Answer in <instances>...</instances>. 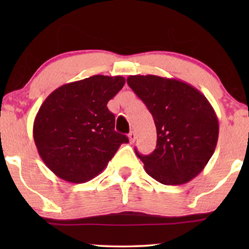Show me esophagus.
Returning a JSON list of instances; mask_svg holds the SVG:
<instances>
[{
	"instance_id": "1",
	"label": "esophagus",
	"mask_w": 249,
	"mask_h": 249,
	"mask_svg": "<svg viewBox=\"0 0 249 249\" xmlns=\"http://www.w3.org/2000/svg\"><path fill=\"white\" fill-rule=\"evenodd\" d=\"M128 137H129V142H131V144H132V142H135V141H136V138H137V136H136V134H135V132H134V131H131V132H130V134H129V135H128Z\"/></svg>"
}]
</instances>
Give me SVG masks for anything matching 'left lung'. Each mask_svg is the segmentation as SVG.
<instances>
[{"label": "left lung", "mask_w": 249, "mask_h": 249, "mask_svg": "<svg viewBox=\"0 0 249 249\" xmlns=\"http://www.w3.org/2000/svg\"><path fill=\"white\" fill-rule=\"evenodd\" d=\"M129 87L144 102L156 125L158 142L149 155L136 154L145 171L163 185H182L205 168L215 151L219 121L198 89L175 78L129 76Z\"/></svg>", "instance_id": "obj_1"}]
</instances>
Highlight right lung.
Returning a JSON list of instances; mask_svg holds the SVG:
<instances>
[{
	"label": "right lung",
	"instance_id": "obj_1",
	"mask_svg": "<svg viewBox=\"0 0 249 249\" xmlns=\"http://www.w3.org/2000/svg\"><path fill=\"white\" fill-rule=\"evenodd\" d=\"M125 79L96 74L52 91L34 121L37 151L47 168L73 183L89 181L107 168L128 137L114 130L112 100Z\"/></svg>",
	"mask_w": 249,
	"mask_h": 249
}]
</instances>
